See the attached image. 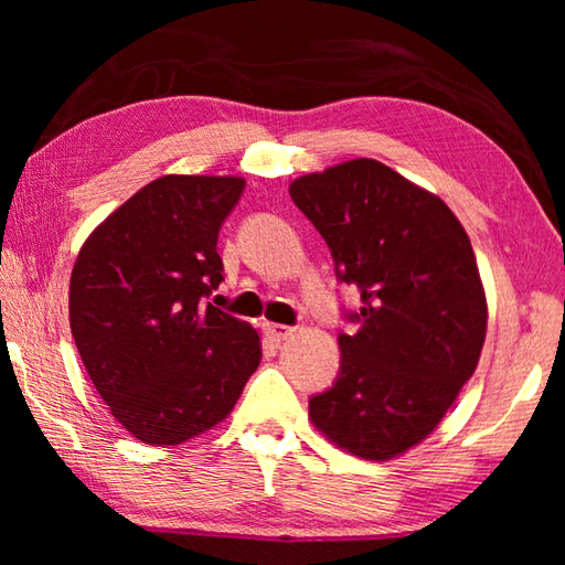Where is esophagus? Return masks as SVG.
Returning a JSON list of instances; mask_svg holds the SVG:
<instances>
[{"mask_svg": "<svg viewBox=\"0 0 565 565\" xmlns=\"http://www.w3.org/2000/svg\"><path fill=\"white\" fill-rule=\"evenodd\" d=\"M294 332H296V328H291V326H276V322H274V326H267V334L274 342L289 340Z\"/></svg>", "mask_w": 565, "mask_h": 565, "instance_id": "esophagus-1", "label": "esophagus"}]
</instances>
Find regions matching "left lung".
I'll return each mask as SVG.
<instances>
[{
    "label": "left lung",
    "mask_w": 565,
    "mask_h": 565,
    "mask_svg": "<svg viewBox=\"0 0 565 565\" xmlns=\"http://www.w3.org/2000/svg\"><path fill=\"white\" fill-rule=\"evenodd\" d=\"M289 194L326 237L344 310L340 374L308 401L338 447L386 461L439 425L483 350L488 306L476 255L447 203L391 167L359 158L306 174Z\"/></svg>",
    "instance_id": "8db88e82"
}]
</instances>
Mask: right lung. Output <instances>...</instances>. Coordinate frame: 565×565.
Here are the masks:
<instances>
[{"mask_svg":"<svg viewBox=\"0 0 565 565\" xmlns=\"http://www.w3.org/2000/svg\"><path fill=\"white\" fill-rule=\"evenodd\" d=\"M239 177L167 174L82 245L70 328L111 415L146 444H179L233 411L259 366V334L209 303L223 281L218 233Z\"/></svg>","mask_w":565,"mask_h":565,"instance_id":"add662e5","label":"right lung"}]
</instances>
